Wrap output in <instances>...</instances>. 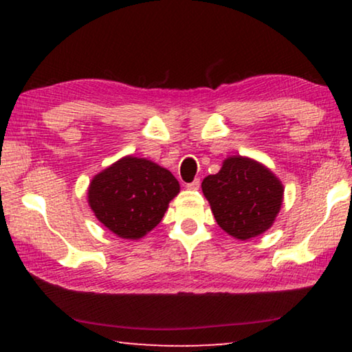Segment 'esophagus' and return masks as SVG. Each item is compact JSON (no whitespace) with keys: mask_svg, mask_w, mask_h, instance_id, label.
I'll return each instance as SVG.
<instances>
[{"mask_svg":"<svg viewBox=\"0 0 352 352\" xmlns=\"http://www.w3.org/2000/svg\"><path fill=\"white\" fill-rule=\"evenodd\" d=\"M186 188L190 189V190H197L200 188V180H199V178H195L192 183H188L186 184Z\"/></svg>","mask_w":352,"mask_h":352,"instance_id":"obj_1","label":"esophagus"}]
</instances>
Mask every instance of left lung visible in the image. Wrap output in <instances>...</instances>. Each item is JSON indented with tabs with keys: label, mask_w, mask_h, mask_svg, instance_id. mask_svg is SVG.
<instances>
[{
	"label": "left lung",
	"mask_w": 352,
	"mask_h": 352,
	"mask_svg": "<svg viewBox=\"0 0 352 352\" xmlns=\"http://www.w3.org/2000/svg\"><path fill=\"white\" fill-rule=\"evenodd\" d=\"M217 225L234 239L248 241L275 223L284 200V186L265 164L234 155L201 182Z\"/></svg>",
	"instance_id": "obj_1"
}]
</instances>
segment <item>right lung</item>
Returning <instances> with one entry per match:
<instances>
[{"label":"right lung","mask_w":352,"mask_h":352,"mask_svg":"<svg viewBox=\"0 0 352 352\" xmlns=\"http://www.w3.org/2000/svg\"><path fill=\"white\" fill-rule=\"evenodd\" d=\"M180 183L152 160L126 155L94 175L87 199L94 216L121 239L138 241L157 226Z\"/></svg>","instance_id":"1"}]
</instances>
